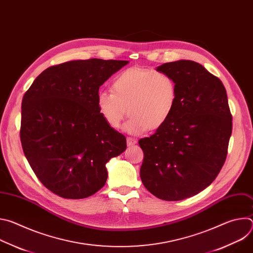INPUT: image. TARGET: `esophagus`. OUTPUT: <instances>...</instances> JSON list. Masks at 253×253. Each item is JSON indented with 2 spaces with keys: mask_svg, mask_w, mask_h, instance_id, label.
Segmentation results:
<instances>
[{
  "mask_svg": "<svg viewBox=\"0 0 253 253\" xmlns=\"http://www.w3.org/2000/svg\"><path fill=\"white\" fill-rule=\"evenodd\" d=\"M137 143V140L135 138H131V137H127V145L128 146H133Z\"/></svg>",
  "mask_w": 253,
  "mask_h": 253,
  "instance_id": "34e87169",
  "label": "esophagus"
}]
</instances>
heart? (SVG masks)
I'll use <instances>...</instances> for the list:
<instances>
[{
  "label": "heart",
  "mask_w": 253,
  "mask_h": 253,
  "mask_svg": "<svg viewBox=\"0 0 253 253\" xmlns=\"http://www.w3.org/2000/svg\"><path fill=\"white\" fill-rule=\"evenodd\" d=\"M112 91L97 95V108L110 127L118 129L127 112L124 128L132 134L162 127L172 115L177 102V84L162 71L129 68L118 74Z\"/></svg>",
  "instance_id": "b5f03b06"
}]
</instances>
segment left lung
Segmentation results:
<instances>
[{
  "label": "left lung",
  "mask_w": 253,
  "mask_h": 253,
  "mask_svg": "<svg viewBox=\"0 0 253 253\" xmlns=\"http://www.w3.org/2000/svg\"><path fill=\"white\" fill-rule=\"evenodd\" d=\"M156 70L174 78L177 102L168 121L139 140L144 153L140 177L157 198L183 200L204 190L220 172L232 116L222 82L202 65L180 60Z\"/></svg>",
  "instance_id": "1"
}]
</instances>
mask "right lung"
<instances>
[{
  "mask_svg": "<svg viewBox=\"0 0 253 253\" xmlns=\"http://www.w3.org/2000/svg\"><path fill=\"white\" fill-rule=\"evenodd\" d=\"M128 61L89 59L49 67L22 101L20 138L36 176L53 193L82 199L106 183V163L126 138L101 117L100 86Z\"/></svg>",
  "mask_w": 253,
  "mask_h": 253,
  "instance_id": "add662e5",
  "label": "right lung"
}]
</instances>
